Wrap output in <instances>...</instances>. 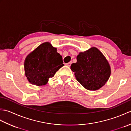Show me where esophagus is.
I'll return each instance as SVG.
<instances>
[{
    "label": "esophagus",
    "mask_w": 131,
    "mask_h": 131,
    "mask_svg": "<svg viewBox=\"0 0 131 131\" xmlns=\"http://www.w3.org/2000/svg\"><path fill=\"white\" fill-rule=\"evenodd\" d=\"M71 63H72L71 61H70V62H69L66 63V65L68 66H70V65H71Z\"/></svg>",
    "instance_id": "34e87169"
}]
</instances>
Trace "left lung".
Listing matches in <instances>:
<instances>
[{
  "instance_id": "left-lung-1",
  "label": "left lung",
  "mask_w": 131,
  "mask_h": 131,
  "mask_svg": "<svg viewBox=\"0 0 131 131\" xmlns=\"http://www.w3.org/2000/svg\"><path fill=\"white\" fill-rule=\"evenodd\" d=\"M77 61L71 65L77 80L88 90L96 91L104 86L111 74L107 60L96 47L80 52Z\"/></svg>"
}]
</instances>
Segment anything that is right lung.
Segmentation results:
<instances>
[{
    "label": "right lung",
    "instance_id": "add662e5",
    "mask_svg": "<svg viewBox=\"0 0 131 131\" xmlns=\"http://www.w3.org/2000/svg\"><path fill=\"white\" fill-rule=\"evenodd\" d=\"M63 65L62 57L57 52V48L45 42L27 56L25 73L31 84L41 86L46 85Z\"/></svg>",
    "mask_w": 131,
    "mask_h": 131
}]
</instances>
